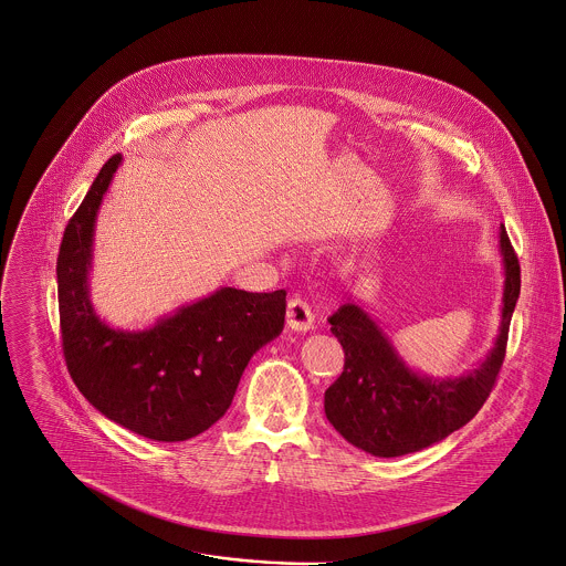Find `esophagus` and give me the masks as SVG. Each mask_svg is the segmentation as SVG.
I'll return each instance as SVG.
<instances>
[{
    "label": "esophagus",
    "mask_w": 566,
    "mask_h": 566,
    "mask_svg": "<svg viewBox=\"0 0 566 566\" xmlns=\"http://www.w3.org/2000/svg\"><path fill=\"white\" fill-rule=\"evenodd\" d=\"M286 324L291 331L308 333L315 324V315L311 306L302 297H291L286 304Z\"/></svg>",
    "instance_id": "obj_1"
}]
</instances>
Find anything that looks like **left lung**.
<instances>
[{"label":"left lung","mask_w":566,"mask_h":566,"mask_svg":"<svg viewBox=\"0 0 566 566\" xmlns=\"http://www.w3.org/2000/svg\"><path fill=\"white\" fill-rule=\"evenodd\" d=\"M505 289L501 331L485 360L459 378H429L409 369L380 326L347 302L328 319L345 352L339 378L326 389L331 424L360 451L400 457L422 451L468 424L488 400L501 371L507 333L521 295V264L501 226Z\"/></svg>","instance_id":"8db88e82"}]
</instances>
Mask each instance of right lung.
I'll list each match as a JSON object with an SVG mask.
<instances>
[{
	"label": "right lung",
	"instance_id": "1",
	"mask_svg": "<svg viewBox=\"0 0 566 566\" xmlns=\"http://www.w3.org/2000/svg\"><path fill=\"white\" fill-rule=\"evenodd\" d=\"M122 155H114L65 227L59 260L63 356L81 394L115 424L184 442L226 416L249 358L284 328L286 291L221 289L153 328L107 326L90 302L96 214Z\"/></svg>",
	"mask_w": 566,
	"mask_h": 566
}]
</instances>
